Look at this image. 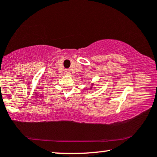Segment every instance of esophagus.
<instances>
[{
	"label": "esophagus",
	"mask_w": 157,
	"mask_h": 157,
	"mask_svg": "<svg viewBox=\"0 0 157 157\" xmlns=\"http://www.w3.org/2000/svg\"><path fill=\"white\" fill-rule=\"evenodd\" d=\"M65 72H66L67 74H70V70H69V69H66V70H65Z\"/></svg>",
	"instance_id": "obj_1"
}]
</instances>
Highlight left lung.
<instances>
[{"label": "left lung", "instance_id": "1", "mask_svg": "<svg viewBox=\"0 0 157 157\" xmlns=\"http://www.w3.org/2000/svg\"><path fill=\"white\" fill-rule=\"evenodd\" d=\"M91 88H92V87H91Z\"/></svg>", "mask_w": 157, "mask_h": 157}]
</instances>
